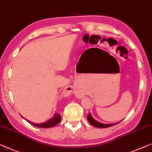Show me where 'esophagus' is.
Masks as SVG:
<instances>
[{
    "label": "esophagus",
    "instance_id": "esophagus-1",
    "mask_svg": "<svg viewBox=\"0 0 152 152\" xmlns=\"http://www.w3.org/2000/svg\"><path fill=\"white\" fill-rule=\"evenodd\" d=\"M80 97H81V96H80Z\"/></svg>",
    "mask_w": 152,
    "mask_h": 152
}]
</instances>
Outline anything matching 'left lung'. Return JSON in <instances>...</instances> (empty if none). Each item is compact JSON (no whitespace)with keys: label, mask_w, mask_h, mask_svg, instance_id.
Returning a JSON list of instances; mask_svg holds the SVG:
<instances>
[{"label":"left lung","mask_w":152,"mask_h":152,"mask_svg":"<svg viewBox=\"0 0 152 152\" xmlns=\"http://www.w3.org/2000/svg\"><path fill=\"white\" fill-rule=\"evenodd\" d=\"M87 119H88V121L92 125H93V126L96 127H99V128H106V127L113 126V125H116V124H118V123H116V124H102V123L99 122V121H96L95 119H94V118L92 116L91 113H90L88 115Z\"/></svg>","instance_id":"left-lung-1"}]
</instances>
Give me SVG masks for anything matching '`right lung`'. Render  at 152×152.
<instances>
[{"label":"right lung","mask_w":152,"mask_h":152,"mask_svg":"<svg viewBox=\"0 0 152 152\" xmlns=\"http://www.w3.org/2000/svg\"><path fill=\"white\" fill-rule=\"evenodd\" d=\"M60 120H61L60 114L56 113L54 114V115L52 118H50V119L47 121L46 122L42 123V124H35V123L31 122L30 121H28V120H27V121L36 127H41V128H49V127L56 126L57 124H58L59 123H60Z\"/></svg>","instance_id":"add662e5"}]
</instances>
